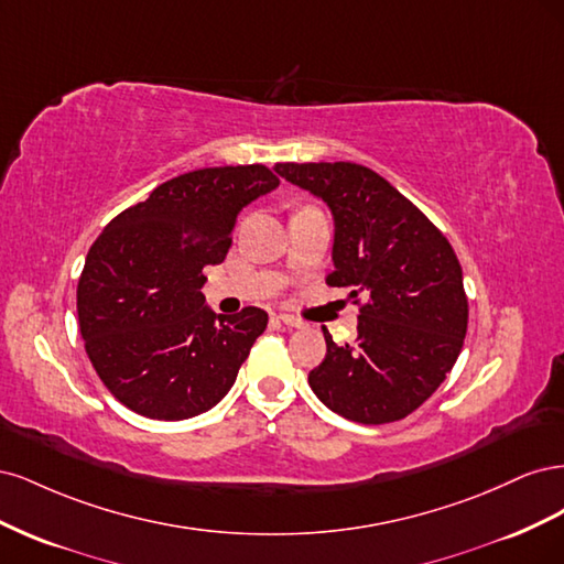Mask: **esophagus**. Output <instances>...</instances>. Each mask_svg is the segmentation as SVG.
<instances>
[{"label":"esophagus","mask_w":564,"mask_h":564,"mask_svg":"<svg viewBox=\"0 0 564 564\" xmlns=\"http://www.w3.org/2000/svg\"><path fill=\"white\" fill-rule=\"evenodd\" d=\"M278 319L284 324V327H292V329H301L303 327V322L299 317H294V315H289V313H280Z\"/></svg>","instance_id":"34e87169"}]
</instances>
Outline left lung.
Returning a JSON list of instances; mask_svg holds the SVG:
<instances>
[{
	"instance_id": "8db88e82",
	"label": "left lung",
	"mask_w": 564,
	"mask_h": 564,
	"mask_svg": "<svg viewBox=\"0 0 564 564\" xmlns=\"http://www.w3.org/2000/svg\"><path fill=\"white\" fill-rule=\"evenodd\" d=\"M327 204L334 218L329 286L365 299L355 344L336 346L308 373L315 395L355 423L412 414L447 379L464 348L468 299L447 237L383 176L352 162L275 164Z\"/></svg>"
}]
</instances>
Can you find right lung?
<instances>
[{
    "label": "right lung",
    "instance_id": "obj_1",
    "mask_svg": "<svg viewBox=\"0 0 564 564\" xmlns=\"http://www.w3.org/2000/svg\"><path fill=\"white\" fill-rule=\"evenodd\" d=\"M278 185L263 164L197 169L98 235L77 284L79 329L100 381L131 412L181 421L228 395L268 313L216 315L202 268L224 263L237 216Z\"/></svg>",
    "mask_w": 564,
    "mask_h": 564
}]
</instances>
